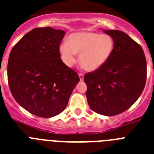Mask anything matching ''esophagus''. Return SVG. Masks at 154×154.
Listing matches in <instances>:
<instances>
[{
  "instance_id": "34e87169",
  "label": "esophagus",
  "mask_w": 154,
  "mask_h": 154,
  "mask_svg": "<svg viewBox=\"0 0 154 154\" xmlns=\"http://www.w3.org/2000/svg\"><path fill=\"white\" fill-rule=\"evenodd\" d=\"M79 79H80V81H83L84 75L82 74V73H79Z\"/></svg>"
}]
</instances>
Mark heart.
Instances as JSON below:
<instances>
[{"label": "heart", "instance_id": "b5f03b06", "mask_svg": "<svg viewBox=\"0 0 154 154\" xmlns=\"http://www.w3.org/2000/svg\"><path fill=\"white\" fill-rule=\"evenodd\" d=\"M115 49V40L108 34L93 32H79L71 34L68 41L59 46L63 61L72 66L79 54L81 66L87 71H96L106 64Z\"/></svg>", "mask_w": 154, "mask_h": 154}]
</instances>
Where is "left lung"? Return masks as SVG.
I'll return each instance as SVG.
<instances>
[{"mask_svg": "<svg viewBox=\"0 0 154 154\" xmlns=\"http://www.w3.org/2000/svg\"><path fill=\"white\" fill-rule=\"evenodd\" d=\"M115 40L111 57L103 66L84 76L86 98L94 112L106 116L128 110L143 93L146 61L140 44L119 30H103Z\"/></svg>", "mask_w": 154, "mask_h": 154, "instance_id": "left-lung-1", "label": "left lung"}]
</instances>
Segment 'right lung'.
Returning <instances> with one entry per match:
<instances>
[{"label":"right lung","mask_w":154,"mask_h":154,"mask_svg":"<svg viewBox=\"0 0 154 154\" xmlns=\"http://www.w3.org/2000/svg\"><path fill=\"white\" fill-rule=\"evenodd\" d=\"M64 34L51 27L33 29L9 54L8 80L14 99L41 118L62 112L79 82L78 74L61 59L59 46Z\"/></svg>","instance_id":"add662e5"}]
</instances>
